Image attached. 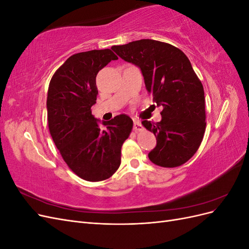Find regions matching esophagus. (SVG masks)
<instances>
[{"label":"esophagus","mask_w":249,"mask_h":249,"mask_svg":"<svg viewBox=\"0 0 249 249\" xmlns=\"http://www.w3.org/2000/svg\"><path fill=\"white\" fill-rule=\"evenodd\" d=\"M133 129L135 132H140L143 130V126L141 124V123L139 122V120H134V126Z\"/></svg>","instance_id":"obj_1"}]
</instances>
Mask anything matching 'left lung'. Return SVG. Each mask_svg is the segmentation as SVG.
Returning <instances> with one entry per match:
<instances>
[{
    "instance_id": "1",
    "label": "left lung",
    "mask_w": 249,
    "mask_h": 249,
    "mask_svg": "<svg viewBox=\"0 0 249 249\" xmlns=\"http://www.w3.org/2000/svg\"><path fill=\"white\" fill-rule=\"evenodd\" d=\"M111 49L139 67L147 92L163 107L161 122H142L157 138L149 160L162 167L183 165L197 152L206 131L205 92L189 59L179 49L153 39Z\"/></svg>"
}]
</instances>
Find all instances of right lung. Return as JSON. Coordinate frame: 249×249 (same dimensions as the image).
Here are the masks:
<instances>
[{"label": "right lung", "instance_id": "1", "mask_svg": "<svg viewBox=\"0 0 249 249\" xmlns=\"http://www.w3.org/2000/svg\"><path fill=\"white\" fill-rule=\"evenodd\" d=\"M117 59L109 49L78 53L59 67L49 85L51 136L67 166L89 182L114 175L122 160V146L133 129V120L125 114L103 122L106 127L102 129L91 113L99 93L96 74Z\"/></svg>", "mask_w": 249, "mask_h": 249}]
</instances>
